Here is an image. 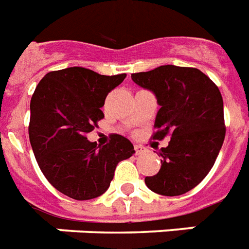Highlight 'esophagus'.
Segmentation results:
<instances>
[{
    "label": "esophagus",
    "mask_w": 249,
    "mask_h": 249,
    "mask_svg": "<svg viewBox=\"0 0 249 249\" xmlns=\"http://www.w3.org/2000/svg\"><path fill=\"white\" fill-rule=\"evenodd\" d=\"M143 150H145V148H142V146L134 145V152H136V154H141V153H143Z\"/></svg>",
    "instance_id": "1"
}]
</instances>
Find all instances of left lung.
I'll return each mask as SVG.
<instances>
[{
    "instance_id": "obj_1",
    "label": "left lung",
    "mask_w": 249,
    "mask_h": 249,
    "mask_svg": "<svg viewBox=\"0 0 249 249\" xmlns=\"http://www.w3.org/2000/svg\"><path fill=\"white\" fill-rule=\"evenodd\" d=\"M132 80L148 88L161 106L153 140L170 136L160 152L161 169L146 177L154 193L182 195L203 181L222 148L226 125L218 86L194 67L160 66L148 72L132 73Z\"/></svg>"
}]
</instances>
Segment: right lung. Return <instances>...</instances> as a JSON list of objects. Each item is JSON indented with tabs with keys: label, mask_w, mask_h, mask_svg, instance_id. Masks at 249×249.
Segmentation results:
<instances>
[{
	"label": "right lung",
	"mask_w": 249,
	"mask_h": 249,
	"mask_svg": "<svg viewBox=\"0 0 249 249\" xmlns=\"http://www.w3.org/2000/svg\"><path fill=\"white\" fill-rule=\"evenodd\" d=\"M125 73L106 76L83 67L46 73L30 101L29 137L38 166L62 194L87 200L104 194L117 163L134 154L129 140L112 134L97 146L87 140L104 117L107 95Z\"/></svg>",
	"instance_id": "right-lung-1"
}]
</instances>
